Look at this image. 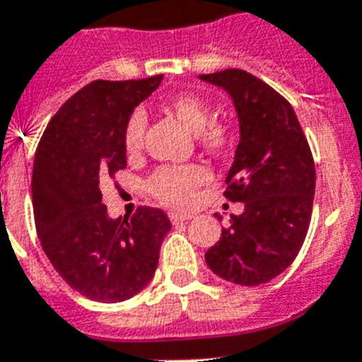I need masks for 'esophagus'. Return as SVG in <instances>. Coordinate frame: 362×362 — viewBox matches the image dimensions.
<instances>
[{"mask_svg":"<svg viewBox=\"0 0 362 362\" xmlns=\"http://www.w3.org/2000/svg\"><path fill=\"white\" fill-rule=\"evenodd\" d=\"M169 217H171L173 225H178V223H186V221H189V219H191L189 214H178V211H171V214H169Z\"/></svg>","mask_w":362,"mask_h":362,"instance_id":"obj_1","label":"esophagus"}]
</instances>
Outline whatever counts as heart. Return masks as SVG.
<instances>
[{
  "instance_id": "b5f03b06",
  "label": "heart",
  "mask_w": 362,
  "mask_h": 362,
  "mask_svg": "<svg viewBox=\"0 0 362 362\" xmlns=\"http://www.w3.org/2000/svg\"><path fill=\"white\" fill-rule=\"evenodd\" d=\"M165 110L191 134H199V141L210 151H221L228 143V130L225 126L211 122L208 104L195 95H178L165 104ZM145 117L141 111L130 115L124 126L126 154H137L143 145ZM206 180L202 167H163L148 182L152 195L169 206H186L193 193Z\"/></svg>"
}]
</instances>
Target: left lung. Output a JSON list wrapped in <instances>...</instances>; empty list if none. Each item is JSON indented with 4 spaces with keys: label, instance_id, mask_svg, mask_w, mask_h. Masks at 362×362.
Wrapping results in <instances>:
<instances>
[{
    "label": "left lung",
    "instance_id": "obj_1",
    "mask_svg": "<svg viewBox=\"0 0 362 362\" xmlns=\"http://www.w3.org/2000/svg\"><path fill=\"white\" fill-rule=\"evenodd\" d=\"M199 79L225 90L236 110L240 141L225 197L245 206L204 258L228 283H269L293 262L307 236L316 186L313 154L292 105L262 79L238 69Z\"/></svg>",
    "mask_w": 362,
    "mask_h": 362
}]
</instances>
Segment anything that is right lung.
Returning <instances> with one entry per match:
<instances>
[{"instance_id":"right-lung-1","label":"right lung","mask_w":362,"mask_h":362,"mask_svg":"<svg viewBox=\"0 0 362 362\" xmlns=\"http://www.w3.org/2000/svg\"><path fill=\"white\" fill-rule=\"evenodd\" d=\"M161 79L93 81L49 120L35 154L31 195L40 245L70 286L102 303H120L151 283L171 230L158 208L113 219L100 191L102 178L126 167V122Z\"/></svg>"}]
</instances>
